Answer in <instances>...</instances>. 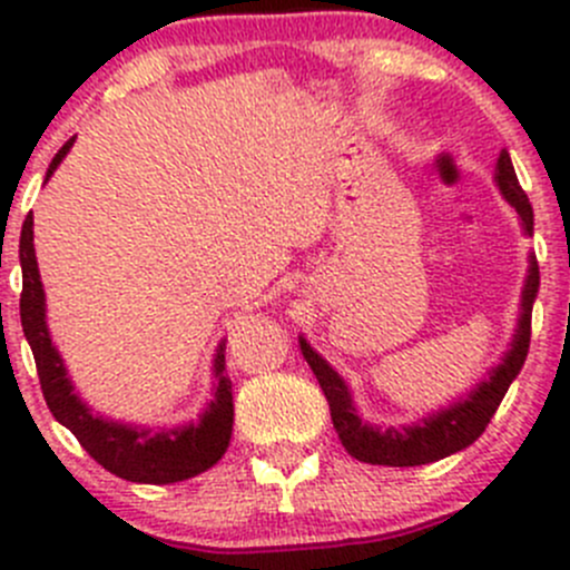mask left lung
<instances>
[{"instance_id":"8db88e82","label":"left lung","mask_w":570,"mask_h":570,"mask_svg":"<svg viewBox=\"0 0 570 570\" xmlns=\"http://www.w3.org/2000/svg\"><path fill=\"white\" fill-rule=\"evenodd\" d=\"M497 187L502 189L504 200L515 209L519 215L521 228L524 234L532 237V204L527 198V193L521 189L519 176H515L513 163H510V154L502 151L497 159ZM540 286V273L534 256H530V269H527L524 292H521V314H519V327L513 333V342L510 350L504 353L502 364L493 366L488 372V381H482L474 392H469L455 405L444 407L439 413H430V416L419 419V422L407 424V428H375V424L361 422V416L355 413L353 396H350L347 383L338 377V372L322 358L320 353H314L312 344L301 336V350L303 358L308 361L312 372L317 375L322 392H325L327 405H331V419L333 428H336L338 441L344 444V450L361 463L372 465H424L441 461L446 455H455V452L465 450L469 444H474L482 433H485L488 422L497 413L499 402L508 394L510 383L515 381V375L524 366L527 353H530V336H532V303L538 295Z\"/></svg>"}]
</instances>
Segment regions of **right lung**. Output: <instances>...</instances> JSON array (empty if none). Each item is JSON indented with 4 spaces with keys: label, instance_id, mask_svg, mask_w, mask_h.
<instances>
[{
    "label": "right lung",
    "instance_id": "right-lung-1",
    "mask_svg": "<svg viewBox=\"0 0 570 570\" xmlns=\"http://www.w3.org/2000/svg\"><path fill=\"white\" fill-rule=\"evenodd\" d=\"M73 140L77 137H71L55 154L49 170H46V181L71 151ZM19 258L21 281H24L21 284V327H24V336L36 355L46 405L62 428L77 435L79 444L96 463L105 465L109 474L124 476L129 482L168 485V482L189 480V476L212 469L226 455L234 424L232 377L226 375V342L217 344L215 364H212L215 389H212V400L198 422L181 424V428L148 430L94 416V411L73 392L66 364L51 344L49 325H46V295L43 284H40L36 245H32V215H27L24 226H21Z\"/></svg>",
    "mask_w": 570,
    "mask_h": 570
}]
</instances>
